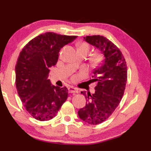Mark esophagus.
<instances>
[{
	"mask_svg": "<svg viewBox=\"0 0 151 151\" xmlns=\"http://www.w3.org/2000/svg\"><path fill=\"white\" fill-rule=\"evenodd\" d=\"M68 90H69V92L70 93H76L78 92L77 90H76V88H74V87H69L68 88Z\"/></svg>",
	"mask_w": 151,
	"mask_h": 151,
	"instance_id": "1",
	"label": "esophagus"
}]
</instances>
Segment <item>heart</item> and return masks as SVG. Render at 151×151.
I'll use <instances>...</instances> for the list:
<instances>
[{"label":"heart","instance_id":"b5f03b06","mask_svg":"<svg viewBox=\"0 0 151 151\" xmlns=\"http://www.w3.org/2000/svg\"><path fill=\"white\" fill-rule=\"evenodd\" d=\"M91 46L90 44L87 42H81V43L78 44V52H85L87 54L88 53L89 51L90 50ZM103 55L101 53H97L93 57L92 61L94 64H99L103 61Z\"/></svg>","mask_w":151,"mask_h":151}]
</instances>
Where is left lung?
<instances>
[{"mask_svg":"<svg viewBox=\"0 0 151 151\" xmlns=\"http://www.w3.org/2000/svg\"><path fill=\"white\" fill-rule=\"evenodd\" d=\"M85 40L103 52L105 60L101 66L94 70L92 79L96 81L95 93L86 94V107L78 111L79 118L90 124H99L113 114L124 95L127 81V66L120 49L103 36H86Z\"/></svg>","mask_w":151,"mask_h":151,"instance_id":"1","label":"left lung"}]
</instances>
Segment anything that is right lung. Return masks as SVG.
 I'll return each mask as SVG.
<instances>
[{
  "label": "right lung",
  "mask_w": 151,
  "mask_h": 151,
  "mask_svg": "<svg viewBox=\"0 0 151 151\" xmlns=\"http://www.w3.org/2000/svg\"><path fill=\"white\" fill-rule=\"evenodd\" d=\"M76 38L47 32L29 41L19 55L16 65V86L25 109L35 119L55 117L68 97L65 87L51 86L50 68L56 65L59 50Z\"/></svg>",
  "instance_id": "obj_1"
}]
</instances>
